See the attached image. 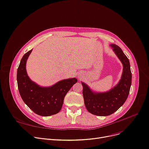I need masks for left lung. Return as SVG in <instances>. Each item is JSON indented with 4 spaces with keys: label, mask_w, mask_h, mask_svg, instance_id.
<instances>
[{
    "label": "left lung",
    "mask_w": 149,
    "mask_h": 149,
    "mask_svg": "<svg viewBox=\"0 0 149 149\" xmlns=\"http://www.w3.org/2000/svg\"><path fill=\"white\" fill-rule=\"evenodd\" d=\"M111 47L123 66L122 78L118 83L110 91L95 93L86 84L81 83L86 109L89 113L96 116H107L118 110L125 102L132 83V74L129 59L118 45L111 44Z\"/></svg>",
    "instance_id": "left-lung-1"
}]
</instances>
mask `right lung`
I'll list each match as a JSON object with an SVG mask.
<instances>
[{"label":"right lung","mask_w":149,"mask_h":149,"mask_svg":"<svg viewBox=\"0 0 149 149\" xmlns=\"http://www.w3.org/2000/svg\"><path fill=\"white\" fill-rule=\"evenodd\" d=\"M32 49L22 57L17 69V80L19 95L24 103L36 114L49 116L61 111L68 92L77 82L75 78L66 79L49 87H42L31 80L26 64Z\"/></svg>","instance_id":"right-lung-1"}]
</instances>
